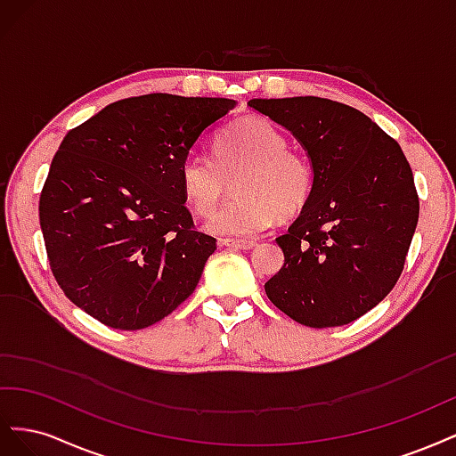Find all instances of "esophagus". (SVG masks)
<instances>
[{
	"label": "esophagus",
	"instance_id": "1",
	"mask_svg": "<svg viewBox=\"0 0 456 456\" xmlns=\"http://www.w3.org/2000/svg\"><path fill=\"white\" fill-rule=\"evenodd\" d=\"M218 243L223 247H228V249H236V251H249L256 245L255 241H249V240H220Z\"/></svg>",
	"mask_w": 456,
	"mask_h": 456
}]
</instances>
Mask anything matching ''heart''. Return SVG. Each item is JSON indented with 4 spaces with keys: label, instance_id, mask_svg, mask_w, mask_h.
Masks as SVG:
<instances>
[{
    "label": "heart",
    "instance_id": "1",
    "mask_svg": "<svg viewBox=\"0 0 456 456\" xmlns=\"http://www.w3.org/2000/svg\"><path fill=\"white\" fill-rule=\"evenodd\" d=\"M238 178L236 201L211 216L216 236H255L275 218L297 216L314 191L310 161L287 150L285 134L265 118L249 116L226 127L215 142V159L191 154L181 165V188L200 215L216 209Z\"/></svg>",
    "mask_w": 456,
    "mask_h": 456
}]
</instances>
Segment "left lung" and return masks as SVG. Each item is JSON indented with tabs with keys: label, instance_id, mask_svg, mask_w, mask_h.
Returning a JSON list of instances; mask_svg holds the SVG:
<instances>
[{
	"label": "left lung",
	"instance_id": "left-lung-1",
	"mask_svg": "<svg viewBox=\"0 0 456 456\" xmlns=\"http://www.w3.org/2000/svg\"><path fill=\"white\" fill-rule=\"evenodd\" d=\"M291 133L314 171L308 205L275 238L285 262L268 298L306 327L346 325L402 275L419 196L402 148L360 110L320 96L251 99Z\"/></svg>",
	"mask_w": 456,
	"mask_h": 456
}]
</instances>
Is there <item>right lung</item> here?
Returning <instances> with one entry per match:
<instances>
[{
	"label": "right lung",
	"mask_w": 456,
	"mask_h": 456,
	"mask_svg": "<svg viewBox=\"0 0 456 456\" xmlns=\"http://www.w3.org/2000/svg\"><path fill=\"white\" fill-rule=\"evenodd\" d=\"M236 101L151 93L64 136L39 198L54 280L101 323L136 330L194 293L216 240L196 232L181 165Z\"/></svg>",
	"instance_id": "1"
}]
</instances>
